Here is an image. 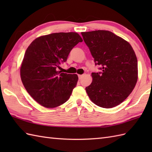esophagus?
<instances>
[{"label": "esophagus", "instance_id": "34e87169", "mask_svg": "<svg viewBox=\"0 0 152 152\" xmlns=\"http://www.w3.org/2000/svg\"><path fill=\"white\" fill-rule=\"evenodd\" d=\"M83 76V74H82V75H78V78H79V79L80 80V79H82V77Z\"/></svg>", "mask_w": 152, "mask_h": 152}]
</instances>
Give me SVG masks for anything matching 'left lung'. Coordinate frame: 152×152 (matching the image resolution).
<instances>
[{"label":"left lung","instance_id":"1","mask_svg":"<svg viewBox=\"0 0 152 152\" xmlns=\"http://www.w3.org/2000/svg\"><path fill=\"white\" fill-rule=\"evenodd\" d=\"M101 72H92L93 82L86 87L91 101L110 108L124 101L138 79L137 56L130 44L108 31L81 33Z\"/></svg>","mask_w":152,"mask_h":152}]
</instances>
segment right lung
I'll return each instance as SVG.
<instances>
[{"instance_id": "obj_1", "label": "right lung", "mask_w": 152, "mask_h": 152, "mask_svg": "<svg viewBox=\"0 0 152 152\" xmlns=\"http://www.w3.org/2000/svg\"><path fill=\"white\" fill-rule=\"evenodd\" d=\"M82 41L76 33H57L36 38L27 48L20 69L21 81L28 94L42 106L57 107L70 98L78 77L58 69Z\"/></svg>"}]
</instances>
